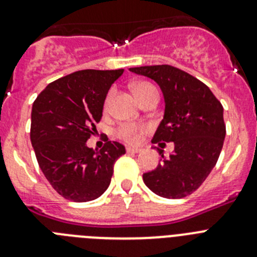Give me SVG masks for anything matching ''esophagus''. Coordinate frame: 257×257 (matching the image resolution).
Returning <instances> with one entry per match:
<instances>
[{
  "instance_id": "1",
  "label": "esophagus",
  "mask_w": 257,
  "mask_h": 257,
  "mask_svg": "<svg viewBox=\"0 0 257 257\" xmlns=\"http://www.w3.org/2000/svg\"><path fill=\"white\" fill-rule=\"evenodd\" d=\"M126 151H127V153H140V152H142V149L135 148V147H127Z\"/></svg>"
}]
</instances>
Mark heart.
Instances as JSON below:
<instances>
[{"label": "heart", "mask_w": 257, "mask_h": 257, "mask_svg": "<svg viewBox=\"0 0 257 257\" xmlns=\"http://www.w3.org/2000/svg\"><path fill=\"white\" fill-rule=\"evenodd\" d=\"M133 88H134V92H135L136 97H138V100H139L140 97L144 96V95L148 94V92L157 91L156 87H154V86L149 82H138L134 85ZM112 97H113V91H110L105 99V108H108L109 106L110 100H112ZM145 128H147V127L139 126V124L123 123L118 127L117 135H118V138H121L122 140H124V142H127V143H136L138 140H139L140 134H142Z\"/></svg>", "instance_id": "1"}]
</instances>
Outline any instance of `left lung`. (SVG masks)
<instances>
[{
    "mask_svg": "<svg viewBox=\"0 0 257 257\" xmlns=\"http://www.w3.org/2000/svg\"><path fill=\"white\" fill-rule=\"evenodd\" d=\"M153 79L165 99V114L152 143H174L167 158L143 175L157 196L178 199L192 194L206 180L219 160L225 139L224 109L210 88L196 77L172 65L130 68Z\"/></svg>",
    "mask_w": 257,
    "mask_h": 257,
    "instance_id": "left-lung-1",
    "label": "left lung"
}]
</instances>
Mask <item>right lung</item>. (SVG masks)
Instances as JSON below:
<instances>
[{
    "mask_svg": "<svg viewBox=\"0 0 257 257\" xmlns=\"http://www.w3.org/2000/svg\"><path fill=\"white\" fill-rule=\"evenodd\" d=\"M123 69H85L49 83L32 106L31 143L51 187L73 202L96 199L108 189L115 161L126 153L117 142L100 151L86 142L96 131L110 86Z\"/></svg>",
    "mask_w": 257,
    "mask_h": 257,
    "instance_id": "add662e5",
    "label": "right lung"
}]
</instances>
